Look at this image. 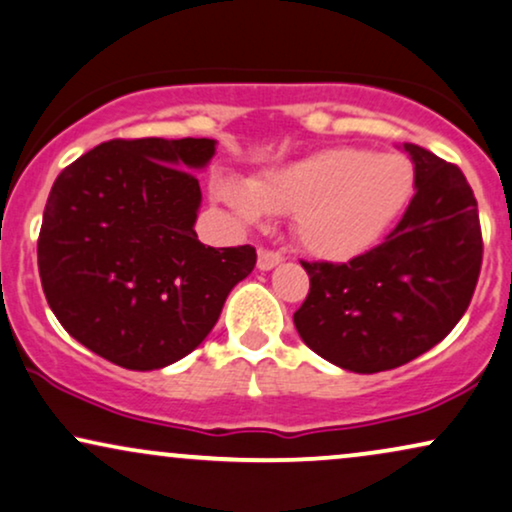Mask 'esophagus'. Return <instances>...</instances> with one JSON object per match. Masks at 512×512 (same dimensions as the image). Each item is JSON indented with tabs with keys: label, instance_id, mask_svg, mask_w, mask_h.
Here are the masks:
<instances>
[{
	"label": "esophagus",
	"instance_id": "obj_1",
	"mask_svg": "<svg viewBox=\"0 0 512 512\" xmlns=\"http://www.w3.org/2000/svg\"><path fill=\"white\" fill-rule=\"evenodd\" d=\"M281 260H283V255H281V252H276V250L260 248V252H257V267H260L262 271L274 269Z\"/></svg>",
	"mask_w": 512,
	"mask_h": 512
}]
</instances>
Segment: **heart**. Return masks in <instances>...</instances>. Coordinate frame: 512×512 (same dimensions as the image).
Masks as SVG:
<instances>
[{
  "label": "heart",
  "instance_id": "obj_1",
  "mask_svg": "<svg viewBox=\"0 0 512 512\" xmlns=\"http://www.w3.org/2000/svg\"><path fill=\"white\" fill-rule=\"evenodd\" d=\"M416 170L401 153L328 148L243 184L217 179L212 193L243 224L295 215V236L323 260H349L371 250L409 205Z\"/></svg>",
  "mask_w": 512,
  "mask_h": 512
}]
</instances>
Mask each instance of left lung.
<instances>
[{
  "label": "left lung",
  "instance_id": "obj_1",
  "mask_svg": "<svg viewBox=\"0 0 512 512\" xmlns=\"http://www.w3.org/2000/svg\"><path fill=\"white\" fill-rule=\"evenodd\" d=\"M404 148L416 193L385 241L349 262H302L309 293L295 328L345 371H390L428 352L461 321L480 278V215L461 167Z\"/></svg>",
  "mask_w": 512,
  "mask_h": 512
}]
</instances>
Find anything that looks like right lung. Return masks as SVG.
<instances>
[{"label":"right lung","instance_id":"add662e5","mask_svg":"<svg viewBox=\"0 0 512 512\" xmlns=\"http://www.w3.org/2000/svg\"><path fill=\"white\" fill-rule=\"evenodd\" d=\"M212 139H113L58 174L37 267L61 326L129 371L170 366L208 338L226 295L255 269L252 245L198 241L191 170Z\"/></svg>","mask_w":512,"mask_h":512}]
</instances>
